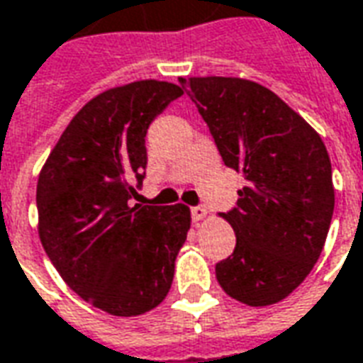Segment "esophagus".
<instances>
[{
	"instance_id": "1",
	"label": "esophagus",
	"mask_w": 363,
	"mask_h": 363,
	"mask_svg": "<svg viewBox=\"0 0 363 363\" xmlns=\"http://www.w3.org/2000/svg\"><path fill=\"white\" fill-rule=\"evenodd\" d=\"M206 213H208L206 206H194V208H190V218H192V221L204 220Z\"/></svg>"
}]
</instances>
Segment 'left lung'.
<instances>
[{"label":"left lung","instance_id":"left-lung-1","mask_svg":"<svg viewBox=\"0 0 363 363\" xmlns=\"http://www.w3.org/2000/svg\"><path fill=\"white\" fill-rule=\"evenodd\" d=\"M210 128L223 163L247 186L229 212L235 231L216 264L223 291L252 307L278 303L307 278L327 239L335 189L320 135L280 96L237 77L179 79Z\"/></svg>","mask_w":363,"mask_h":363}]
</instances>
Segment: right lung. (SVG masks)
<instances>
[{"mask_svg":"<svg viewBox=\"0 0 363 363\" xmlns=\"http://www.w3.org/2000/svg\"><path fill=\"white\" fill-rule=\"evenodd\" d=\"M182 91L167 82L108 89L77 112L36 184L48 259L87 303L118 317L157 307L186 239V206H132L147 165L145 134Z\"/></svg>","mask_w":363,"mask_h":363,"instance_id":"right-lung-1","label":"right lung"}]
</instances>
